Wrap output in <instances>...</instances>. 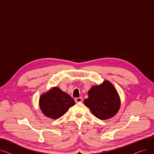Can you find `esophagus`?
<instances>
[{
	"label": "esophagus",
	"mask_w": 154,
	"mask_h": 154,
	"mask_svg": "<svg viewBox=\"0 0 154 154\" xmlns=\"http://www.w3.org/2000/svg\"><path fill=\"white\" fill-rule=\"evenodd\" d=\"M82 97H76L75 98V101L76 103H81V101H82Z\"/></svg>",
	"instance_id": "34e87169"
}]
</instances>
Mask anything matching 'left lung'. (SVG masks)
I'll return each instance as SVG.
<instances>
[{"label": "left lung", "instance_id": "8db88e82", "mask_svg": "<svg viewBox=\"0 0 154 154\" xmlns=\"http://www.w3.org/2000/svg\"><path fill=\"white\" fill-rule=\"evenodd\" d=\"M88 98L84 101L92 114L101 120H106L114 116L121 107L118 93L109 81L93 86L88 91Z\"/></svg>", "mask_w": 154, "mask_h": 154}]
</instances>
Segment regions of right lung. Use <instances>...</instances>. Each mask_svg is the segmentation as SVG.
Listing matches in <instances>:
<instances>
[{
    "instance_id": "add662e5",
    "label": "right lung",
    "mask_w": 154,
    "mask_h": 154,
    "mask_svg": "<svg viewBox=\"0 0 154 154\" xmlns=\"http://www.w3.org/2000/svg\"><path fill=\"white\" fill-rule=\"evenodd\" d=\"M75 104L74 99L58 87L51 88L47 93L42 94L39 99L42 113L52 119L60 118Z\"/></svg>"
}]
</instances>
